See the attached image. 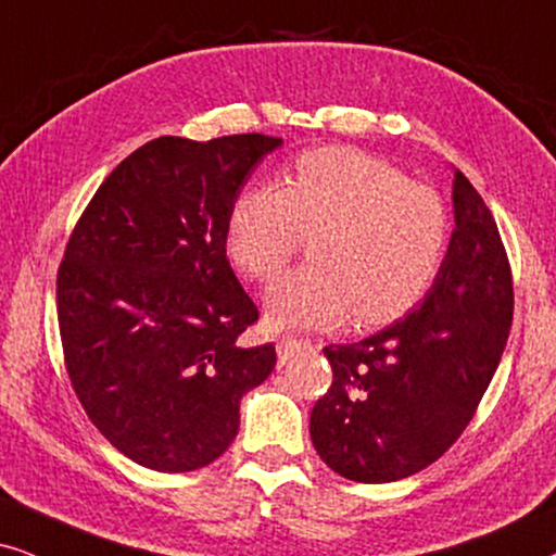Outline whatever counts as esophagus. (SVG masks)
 <instances>
[{
    "mask_svg": "<svg viewBox=\"0 0 556 556\" xmlns=\"http://www.w3.org/2000/svg\"><path fill=\"white\" fill-rule=\"evenodd\" d=\"M311 349V343L307 341H300V339H292V336H282L277 343V354H279V362H290L294 356L300 354V351Z\"/></svg>",
    "mask_w": 556,
    "mask_h": 556,
    "instance_id": "34e87169",
    "label": "esophagus"
}]
</instances>
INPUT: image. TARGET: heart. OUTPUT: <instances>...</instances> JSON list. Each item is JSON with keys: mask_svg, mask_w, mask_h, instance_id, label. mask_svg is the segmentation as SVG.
I'll list each match as a JSON object with an SVG mask.
<instances>
[{"mask_svg": "<svg viewBox=\"0 0 556 556\" xmlns=\"http://www.w3.org/2000/svg\"><path fill=\"white\" fill-rule=\"evenodd\" d=\"M311 236V264L266 294L279 328H326L354 313L359 326L397 320L428 292L448 243L446 205L390 161L356 149H315L287 187L256 181L228 210L230 262L271 282Z\"/></svg>", "mask_w": 556, "mask_h": 556, "instance_id": "b5f03b06", "label": "heart"}]
</instances>
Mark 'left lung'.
Returning a JSON list of instances; mask_svg holds the SVG:
<instances>
[{
    "mask_svg": "<svg viewBox=\"0 0 556 556\" xmlns=\"http://www.w3.org/2000/svg\"><path fill=\"white\" fill-rule=\"evenodd\" d=\"M454 233L431 290L379 333L323 354L333 384L311 413L320 459L354 482H395L459 439L501 364L513 277L495 217L456 168Z\"/></svg>",
    "mask_w": 556,
    "mask_h": 556,
    "instance_id": "1",
    "label": "left lung"
}]
</instances>
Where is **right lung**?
Returning a JSON list of instances; mask_svg holds the SVG:
<instances>
[{
  "instance_id": "right-lung-1",
  "label": "right lung",
  "mask_w": 556,
  "mask_h": 556,
  "mask_svg": "<svg viewBox=\"0 0 556 556\" xmlns=\"http://www.w3.org/2000/svg\"><path fill=\"white\" fill-rule=\"evenodd\" d=\"M282 138L164 136L123 161L76 223L55 279L63 359L91 424L156 472L215 462L277 364L226 256L236 194Z\"/></svg>"
}]
</instances>
